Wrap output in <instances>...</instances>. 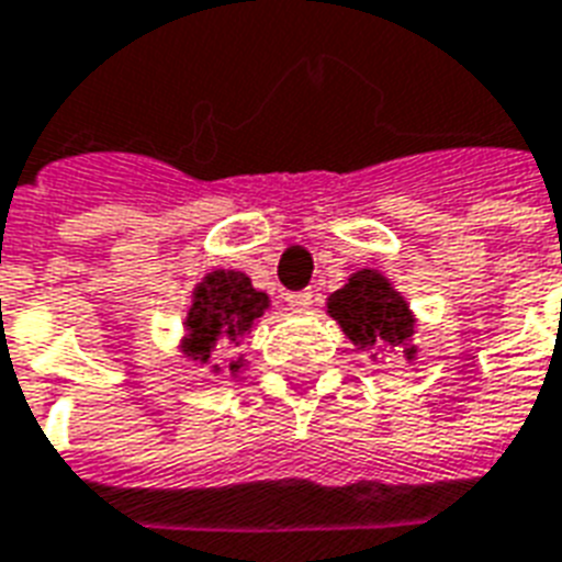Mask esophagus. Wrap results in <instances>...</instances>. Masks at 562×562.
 Returning <instances> with one entry per match:
<instances>
[{
  "label": "esophagus",
  "mask_w": 562,
  "mask_h": 562,
  "mask_svg": "<svg viewBox=\"0 0 562 562\" xmlns=\"http://www.w3.org/2000/svg\"><path fill=\"white\" fill-rule=\"evenodd\" d=\"M312 300H315V294H312V291H291V294H285V303H289L294 312L310 310Z\"/></svg>",
  "instance_id": "esophagus-1"
}]
</instances>
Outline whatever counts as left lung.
Here are the masks:
<instances>
[{
    "label": "left lung",
    "instance_id": "left-lung-1",
    "mask_svg": "<svg viewBox=\"0 0 562 562\" xmlns=\"http://www.w3.org/2000/svg\"><path fill=\"white\" fill-rule=\"evenodd\" d=\"M327 315L359 350H374L371 359H376L380 348H401L406 362H413L418 353L413 345V310L380 271L362 268L350 273V280L327 297Z\"/></svg>",
    "mask_w": 562,
    "mask_h": 562
}]
</instances>
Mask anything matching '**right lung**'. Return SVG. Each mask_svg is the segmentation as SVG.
<instances>
[{"instance_id": "right-lung-1", "label": "right lung", "mask_w": 562, "mask_h": 562, "mask_svg": "<svg viewBox=\"0 0 562 562\" xmlns=\"http://www.w3.org/2000/svg\"><path fill=\"white\" fill-rule=\"evenodd\" d=\"M271 306V297L265 291L252 289L247 273L241 271H217L205 273L203 282H196L191 291V306H188L186 336L179 341V350L186 359L200 362L212 374L238 376L247 366L244 353L233 357L241 348L244 338L252 324L262 318ZM225 350V362L221 363L216 350Z\"/></svg>"}]
</instances>
